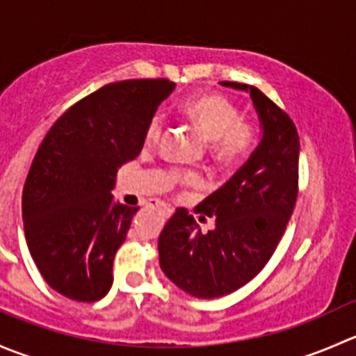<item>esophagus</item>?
<instances>
[{
    "mask_svg": "<svg viewBox=\"0 0 356 356\" xmlns=\"http://www.w3.org/2000/svg\"><path fill=\"white\" fill-rule=\"evenodd\" d=\"M149 208L161 211V213H170V207H168V204H165L163 201H158V200L152 201V203H149Z\"/></svg>",
    "mask_w": 356,
    "mask_h": 356,
    "instance_id": "esophagus-1",
    "label": "esophagus"
}]
</instances>
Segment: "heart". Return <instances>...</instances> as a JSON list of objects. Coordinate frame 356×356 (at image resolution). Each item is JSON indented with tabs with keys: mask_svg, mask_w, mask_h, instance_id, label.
Returning a JSON list of instances; mask_svg holds the SVG:
<instances>
[{
	"mask_svg": "<svg viewBox=\"0 0 356 356\" xmlns=\"http://www.w3.org/2000/svg\"><path fill=\"white\" fill-rule=\"evenodd\" d=\"M186 117L210 141V153L218 163H238L254 148L257 131L245 120L238 105L220 95H200L182 105ZM163 132V117L153 115L145 131L146 146L158 145ZM172 177L182 186H198L203 177L193 170H174Z\"/></svg>",
	"mask_w": 356,
	"mask_h": 356,
	"instance_id": "obj_1",
	"label": "heart"
}]
</instances>
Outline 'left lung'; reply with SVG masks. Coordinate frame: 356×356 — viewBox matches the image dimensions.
Masks as SVG:
<instances>
[{
	"mask_svg": "<svg viewBox=\"0 0 356 356\" xmlns=\"http://www.w3.org/2000/svg\"><path fill=\"white\" fill-rule=\"evenodd\" d=\"M220 84L250 92L264 134L246 163L195 208L200 220L213 218L215 229L201 232L195 217L177 208L158 239L163 274L203 300L234 293L267 265L298 196L300 138L289 115L254 86Z\"/></svg>",
	"mask_w": 356,
	"mask_h": 356,
	"instance_id": "8db88e82",
	"label": "left lung"
}]
</instances>
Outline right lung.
I'll list each match as a JSON object with an SVG mask.
<instances>
[{
  "label": "right lung",
  "mask_w": 356,
  "mask_h": 356,
  "mask_svg": "<svg viewBox=\"0 0 356 356\" xmlns=\"http://www.w3.org/2000/svg\"><path fill=\"white\" fill-rule=\"evenodd\" d=\"M167 79L111 82L72 105L42 139L22 193L29 251L42 279L75 301L102 300L138 208L115 203L120 165L134 160Z\"/></svg>",
  "instance_id": "right-lung-1"
}]
</instances>
